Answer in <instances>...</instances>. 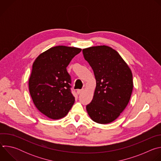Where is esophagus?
Wrapping results in <instances>:
<instances>
[{
    "instance_id": "1",
    "label": "esophagus",
    "mask_w": 161,
    "mask_h": 161,
    "mask_svg": "<svg viewBox=\"0 0 161 161\" xmlns=\"http://www.w3.org/2000/svg\"><path fill=\"white\" fill-rule=\"evenodd\" d=\"M83 92V90H77V94H80L82 93Z\"/></svg>"
}]
</instances>
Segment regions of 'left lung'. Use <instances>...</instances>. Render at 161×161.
<instances>
[{
	"label": "left lung",
	"mask_w": 161,
	"mask_h": 161,
	"mask_svg": "<svg viewBox=\"0 0 161 161\" xmlns=\"http://www.w3.org/2000/svg\"><path fill=\"white\" fill-rule=\"evenodd\" d=\"M94 71L96 86L86 109L94 122L107 124L115 120L127 106L133 89L130 67L119 53L108 46L83 49Z\"/></svg>",
	"instance_id": "left-lung-1"
}]
</instances>
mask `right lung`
<instances>
[{
  "label": "right lung",
  "mask_w": 161,
  "mask_h": 161,
  "mask_svg": "<svg viewBox=\"0 0 161 161\" xmlns=\"http://www.w3.org/2000/svg\"><path fill=\"white\" fill-rule=\"evenodd\" d=\"M81 51L76 47L57 46L41 53L33 63L29 92L37 109L49 119L65 117L75 103L66 68Z\"/></svg>",
  "instance_id": "add662e5"
}]
</instances>
